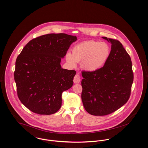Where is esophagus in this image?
I'll list each match as a JSON object with an SVG mask.
<instances>
[{
    "label": "esophagus",
    "mask_w": 148,
    "mask_h": 148,
    "mask_svg": "<svg viewBox=\"0 0 148 148\" xmlns=\"http://www.w3.org/2000/svg\"><path fill=\"white\" fill-rule=\"evenodd\" d=\"M80 77L79 76V75L78 74H76L75 77H74V79H73V82L75 84H77V83H79L80 82Z\"/></svg>",
    "instance_id": "34e87169"
}]
</instances>
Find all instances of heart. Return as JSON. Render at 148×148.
I'll return each mask as SVG.
<instances>
[{
	"label": "heart",
	"instance_id": "b5f03b06",
	"mask_svg": "<svg viewBox=\"0 0 148 148\" xmlns=\"http://www.w3.org/2000/svg\"><path fill=\"white\" fill-rule=\"evenodd\" d=\"M110 51V47L106 43L89 40L75 46L72 55L67 53L66 58L72 66H75L77 62L81 61V67L87 71L93 72L105 65Z\"/></svg>",
	"mask_w": 148,
	"mask_h": 148
}]
</instances>
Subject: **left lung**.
I'll return each mask as SVG.
<instances>
[{
	"label": "left lung",
	"instance_id": "8db88e82",
	"mask_svg": "<svg viewBox=\"0 0 148 148\" xmlns=\"http://www.w3.org/2000/svg\"><path fill=\"white\" fill-rule=\"evenodd\" d=\"M111 43L105 65L93 71H82L81 99L85 110L95 116L110 114L128 101L134 81L131 59L117 40L102 37Z\"/></svg>",
	"mask_w": 148,
	"mask_h": 148
}]
</instances>
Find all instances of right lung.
Returning a JSON list of instances; mask_svg holds the SVG:
<instances>
[{
    "instance_id": "1",
    "label": "right lung",
    "mask_w": 148,
    "mask_h": 148,
    "mask_svg": "<svg viewBox=\"0 0 148 148\" xmlns=\"http://www.w3.org/2000/svg\"><path fill=\"white\" fill-rule=\"evenodd\" d=\"M76 36L47 34L30 40L16 60L14 79L17 96L29 110L40 115L56 112L63 92L71 88L75 70L62 68L60 62Z\"/></svg>"
}]
</instances>
